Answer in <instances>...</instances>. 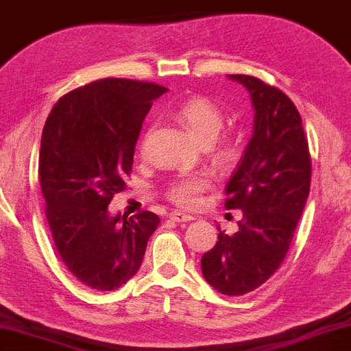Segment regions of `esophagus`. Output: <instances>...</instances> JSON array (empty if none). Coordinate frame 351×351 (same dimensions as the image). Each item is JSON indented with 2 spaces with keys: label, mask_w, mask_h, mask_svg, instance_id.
I'll use <instances>...</instances> for the list:
<instances>
[{
  "label": "esophagus",
  "mask_w": 351,
  "mask_h": 351,
  "mask_svg": "<svg viewBox=\"0 0 351 351\" xmlns=\"http://www.w3.org/2000/svg\"><path fill=\"white\" fill-rule=\"evenodd\" d=\"M170 219L173 222H189L193 221V216H189V214H184V213H180V210H173L170 213Z\"/></svg>",
  "instance_id": "esophagus-1"
}]
</instances>
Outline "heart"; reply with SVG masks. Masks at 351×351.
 <instances>
[{
  "label": "heart",
  "mask_w": 351,
  "mask_h": 351,
  "mask_svg": "<svg viewBox=\"0 0 351 351\" xmlns=\"http://www.w3.org/2000/svg\"><path fill=\"white\" fill-rule=\"evenodd\" d=\"M176 117L181 124L204 145L214 152L219 160L232 157L234 149L227 141H216L223 128V114L213 101L206 98H189L176 109ZM210 180L206 175H181L168 183V197L180 208H193L199 201V194L209 186Z\"/></svg>",
  "instance_id": "obj_1"
}]
</instances>
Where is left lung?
<instances>
[{"mask_svg": "<svg viewBox=\"0 0 351 351\" xmlns=\"http://www.w3.org/2000/svg\"><path fill=\"white\" fill-rule=\"evenodd\" d=\"M252 101L253 132L226 188L227 209H242L239 232H219L201 258L204 280L226 296H242L280 268L311 189V155L301 116L288 96L248 75H227Z\"/></svg>", "mask_w": 351, "mask_h": 351, "instance_id": "8db88e82", "label": "left lung"}]
</instances>
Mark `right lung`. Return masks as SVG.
I'll list each match as a JSON object with an SVG mask.
<instances>
[{
    "instance_id": "right-lung-1",
    "label": "right lung",
    "mask_w": 351,
    "mask_h": 351,
    "mask_svg": "<svg viewBox=\"0 0 351 351\" xmlns=\"http://www.w3.org/2000/svg\"><path fill=\"white\" fill-rule=\"evenodd\" d=\"M168 90L155 83L106 78L55 104L40 141L39 178L58 255L83 285L114 291L141 269L157 214L128 219L109 213L132 170L142 122Z\"/></svg>"
}]
</instances>
